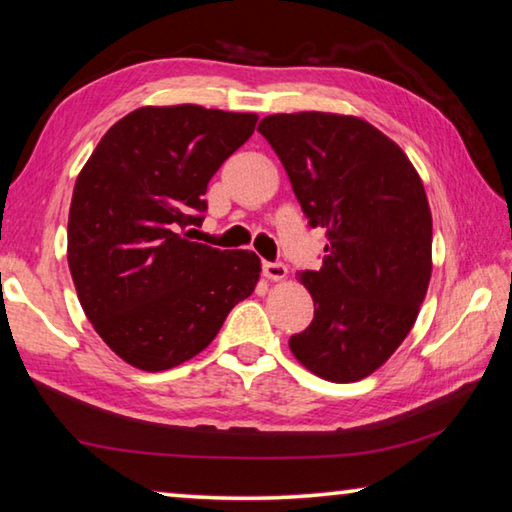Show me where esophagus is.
Segmentation results:
<instances>
[{
  "label": "esophagus",
  "instance_id": "1",
  "mask_svg": "<svg viewBox=\"0 0 512 512\" xmlns=\"http://www.w3.org/2000/svg\"><path fill=\"white\" fill-rule=\"evenodd\" d=\"M264 275L268 277V280L271 282H280V280H284V277H287V266L284 264H280V262H264Z\"/></svg>",
  "mask_w": 512,
  "mask_h": 512
}]
</instances>
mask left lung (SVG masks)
Returning a JSON list of instances; mask_svg holds the SVG:
<instances>
[{
  "label": "left lung",
  "mask_w": 512,
  "mask_h": 512,
  "mask_svg": "<svg viewBox=\"0 0 512 512\" xmlns=\"http://www.w3.org/2000/svg\"><path fill=\"white\" fill-rule=\"evenodd\" d=\"M257 131L287 169L323 266L298 280L314 320L289 348L336 384L368 377L411 332L431 280V210L418 171L391 137L352 115H268Z\"/></svg>",
  "instance_id": "1"
}]
</instances>
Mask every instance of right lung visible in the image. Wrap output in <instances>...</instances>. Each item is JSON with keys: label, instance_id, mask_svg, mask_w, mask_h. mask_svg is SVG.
<instances>
[{"label": "right lung", "instance_id": "add662e5", "mask_svg": "<svg viewBox=\"0 0 512 512\" xmlns=\"http://www.w3.org/2000/svg\"><path fill=\"white\" fill-rule=\"evenodd\" d=\"M257 119L194 103L137 108L108 128L76 178L69 273L92 327L133 368L160 372L196 357L257 287L255 253L185 232L203 223L207 183Z\"/></svg>", "mask_w": 512, "mask_h": 512}]
</instances>
